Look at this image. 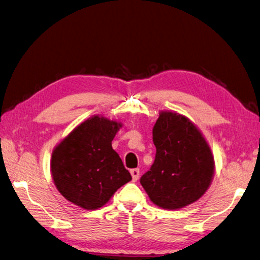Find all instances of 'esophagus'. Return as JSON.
Segmentation results:
<instances>
[{
	"mask_svg": "<svg viewBox=\"0 0 260 260\" xmlns=\"http://www.w3.org/2000/svg\"><path fill=\"white\" fill-rule=\"evenodd\" d=\"M131 175H132V178H133V181H137L138 178H139V169H132Z\"/></svg>",
	"mask_w": 260,
	"mask_h": 260,
	"instance_id": "obj_1",
	"label": "esophagus"
}]
</instances>
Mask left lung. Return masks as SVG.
Listing matches in <instances>:
<instances>
[{"label": "left lung", "instance_id": "8db88e82", "mask_svg": "<svg viewBox=\"0 0 260 260\" xmlns=\"http://www.w3.org/2000/svg\"><path fill=\"white\" fill-rule=\"evenodd\" d=\"M156 157L141 178L150 201L166 210L193 203L209 189L215 162L210 145L194 123L172 111H161L152 128Z\"/></svg>", "mask_w": 260, "mask_h": 260}]
</instances>
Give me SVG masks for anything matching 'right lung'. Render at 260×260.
Masks as SVG:
<instances>
[{
    "instance_id": "add662e5",
    "label": "right lung",
    "mask_w": 260,
    "mask_h": 260,
    "mask_svg": "<svg viewBox=\"0 0 260 260\" xmlns=\"http://www.w3.org/2000/svg\"><path fill=\"white\" fill-rule=\"evenodd\" d=\"M122 123L93 115L73 128L52 150L50 171L61 196L84 210L102 208L132 180L112 141Z\"/></svg>"
}]
</instances>
